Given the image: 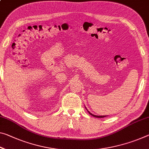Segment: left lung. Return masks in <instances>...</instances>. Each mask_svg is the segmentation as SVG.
I'll return each instance as SVG.
<instances>
[{"mask_svg": "<svg viewBox=\"0 0 149 149\" xmlns=\"http://www.w3.org/2000/svg\"><path fill=\"white\" fill-rule=\"evenodd\" d=\"M88 111V113H89V114L90 115H91L92 116H93V117H97V118H103V117H106L105 115H102V116H100V115H93V114H92V113H91L89 111Z\"/></svg>", "mask_w": 149, "mask_h": 149, "instance_id": "1", "label": "left lung"}]
</instances>
